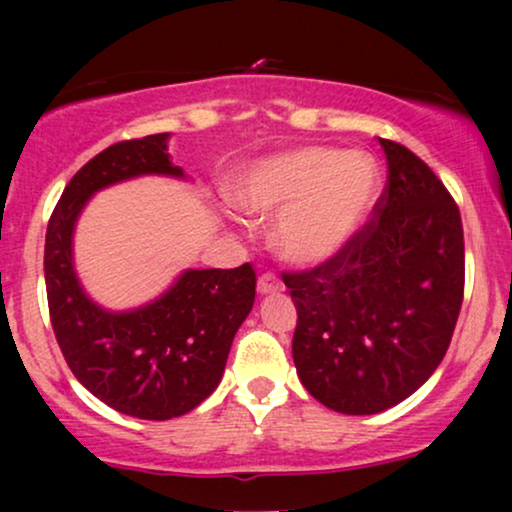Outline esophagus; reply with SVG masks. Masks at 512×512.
Instances as JSON below:
<instances>
[{
  "mask_svg": "<svg viewBox=\"0 0 512 512\" xmlns=\"http://www.w3.org/2000/svg\"><path fill=\"white\" fill-rule=\"evenodd\" d=\"M279 291H284V284L279 282L277 275L265 272V275L258 277V293H261V296H268V293H279Z\"/></svg>",
  "mask_w": 512,
  "mask_h": 512,
  "instance_id": "34e87169",
  "label": "esophagus"
}]
</instances>
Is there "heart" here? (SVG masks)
Returning a JSON list of instances; mask_svg holds the SVG:
<instances>
[{"mask_svg":"<svg viewBox=\"0 0 512 512\" xmlns=\"http://www.w3.org/2000/svg\"><path fill=\"white\" fill-rule=\"evenodd\" d=\"M380 170L363 151L298 146L258 160L235 188L237 205L277 214L272 247L286 261L321 265L340 256L366 226Z\"/></svg>","mask_w":512,"mask_h":512,"instance_id":"b5f03b06","label":"heart"}]
</instances>
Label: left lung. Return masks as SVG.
Returning a JSON list of instances; mask_svg holds the SVG:
<instances>
[{"label":"left lung","instance_id":"left-lung-1","mask_svg":"<svg viewBox=\"0 0 512 512\" xmlns=\"http://www.w3.org/2000/svg\"><path fill=\"white\" fill-rule=\"evenodd\" d=\"M387 186L354 242L312 270L284 272L298 310L293 363L326 408L375 415L440 366L464 300V228L429 165L380 139Z\"/></svg>","mask_w":512,"mask_h":512}]
</instances>
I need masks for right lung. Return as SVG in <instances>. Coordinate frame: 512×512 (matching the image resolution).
<instances>
[{"mask_svg":"<svg viewBox=\"0 0 512 512\" xmlns=\"http://www.w3.org/2000/svg\"><path fill=\"white\" fill-rule=\"evenodd\" d=\"M167 132L125 139L90 158L62 191L46 230L44 277L55 340L90 394L123 415L172 419L219 387L233 338L254 307L251 263L186 270L153 303L109 312L81 289L72 235L90 195L142 174L184 177L170 163Z\"/></svg>","mask_w":512,"mask_h":512,"instance_id":"obj_1","label":"right lung"}]
</instances>
